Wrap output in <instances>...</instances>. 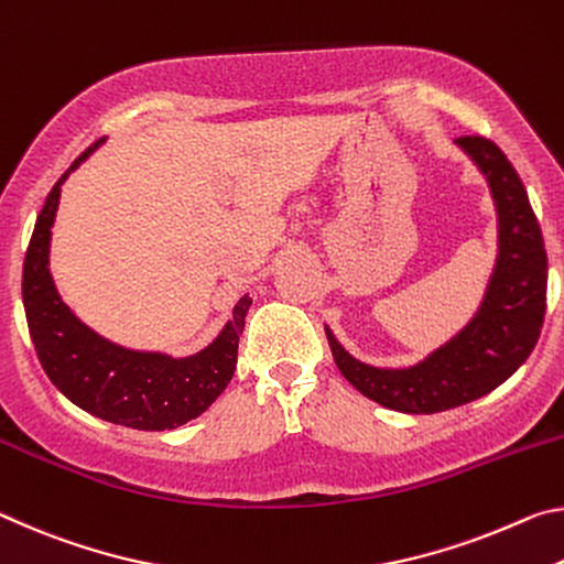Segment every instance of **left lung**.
Here are the masks:
<instances>
[{
  "label": "left lung",
  "instance_id": "8db88e82",
  "mask_svg": "<svg viewBox=\"0 0 564 564\" xmlns=\"http://www.w3.org/2000/svg\"><path fill=\"white\" fill-rule=\"evenodd\" d=\"M457 144L490 182L500 221V254L473 322L424 362L408 369L359 362L327 329L332 357L345 380L369 400L397 412L435 414L492 392L530 357L542 329L547 252L524 184L505 152L487 137H457Z\"/></svg>",
  "mask_w": 564,
  "mask_h": 564
}]
</instances>
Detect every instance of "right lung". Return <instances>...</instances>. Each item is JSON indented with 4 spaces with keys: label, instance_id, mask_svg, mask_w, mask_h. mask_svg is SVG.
<instances>
[{
    "label": "right lung",
    "instance_id": "add662e5",
    "mask_svg": "<svg viewBox=\"0 0 564 564\" xmlns=\"http://www.w3.org/2000/svg\"><path fill=\"white\" fill-rule=\"evenodd\" d=\"M95 147H89L72 162V167L52 187L36 217L22 272L26 327H30L44 372L77 408L132 430H174L199 417L232 380L239 337H242L252 300H239L232 322H227L215 343L199 355L184 359L156 352H132V349L107 343L87 325H82L59 300L47 264L62 182L74 167H79V162Z\"/></svg>",
    "mask_w": 564,
    "mask_h": 564
}]
</instances>
